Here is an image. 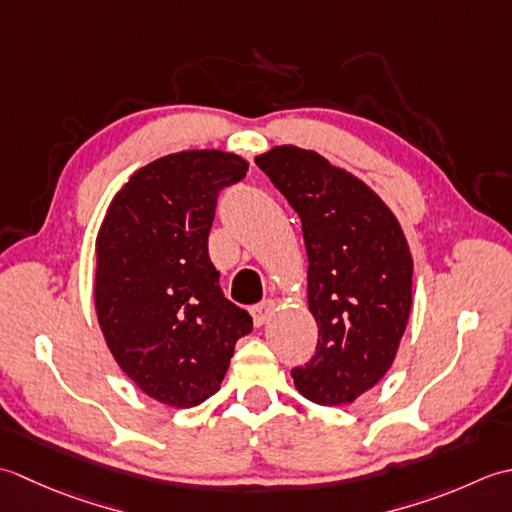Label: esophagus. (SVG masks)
I'll list each match as a JSON object with an SVG mask.
<instances>
[{
  "mask_svg": "<svg viewBox=\"0 0 512 512\" xmlns=\"http://www.w3.org/2000/svg\"><path fill=\"white\" fill-rule=\"evenodd\" d=\"M274 314V300H263L258 302L256 307H252V316H254V325L263 327L265 322Z\"/></svg>",
  "mask_w": 512,
  "mask_h": 512,
  "instance_id": "obj_1",
  "label": "esophagus"
}]
</instances>
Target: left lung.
<instances>
[{
    "mask_svg": "<svg viewBox=\"0 0 512 512\" xmlns=\"http://www.w3.org/2000/svg\"><path fill=\"white\" fill-rule=\"evenodd\" d=\"M256 165L300 216L309 258L318 344L291 378L311 402L349 404L389 371L411 314L402 227L378 194L314 150L280 145Z\"/></svg>",
    "mask_w": 512,
    "mask_h": 512,
    "instance_id": "1",
    "label": "left lung"
}]
</instances>
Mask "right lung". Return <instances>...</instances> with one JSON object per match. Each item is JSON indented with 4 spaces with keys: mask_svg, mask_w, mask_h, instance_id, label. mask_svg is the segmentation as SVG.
<instances>
[{
    "mask_svg": "<svg viewBox=\"0 0 512 512\" xmlns=\"http://www.w3.org/2000/svg\"><path fill=\"white\" fill-rule=\"evenodd\" d=\"M249 163L190 150L145 165L114 196L97 236L95 305L123 373L163 404H201L254 327L207 254L218 196Z\"/></svg>",
    "mask_w": 512,
    "mask_h": 512,
    "instance_id": "add662e5",
    "label": "right lung"
}]
</instances>
